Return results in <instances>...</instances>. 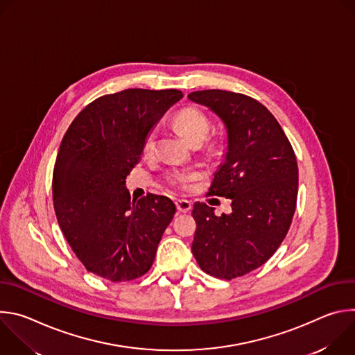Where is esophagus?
<instances>
[{
  "label": "esophagus",
  "mask_w": 355,
  "mask_h": 355,
  "mask_svg": "<svg viewBox=\"0 0 355 355\" xmlns=\"http://www.w3.org/2000/svg\"><path fill=\"white\" fill-rule=\"evenodd\" d=\"M175 207H177V209L180 211V212H189L191 209H192V204L189 200H187V199H177L175 200Z\"/></svg>",
  "instance_id": "1"
}]
</instances>
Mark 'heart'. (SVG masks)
I'll return each instance as SVG.
<instances>
[{
  "instance_id": "b5f03b06",
  "label": "heart",
  "mask_w": 355,
  "mask_h": 355,
  "mask_svg": "<svg viewBox=\"0 0 355 355\" xmlns=\"http://www.w3.org/2000/svg\"><path fill=\"white\" fill-rule=\"evenodd\" d=\"M174 123L177 129L189 140V141H202L204 140L209 130H211V121L209 118L198 108L188 107L177 112L174 118ZM156 143V129H151L146 133L143 143H141V153L144 156L151 155ZM200 177V173L192 168H174L167 173V182L173 187L178 188H188L189 184Z\"/></svg>"
}]
</instances>
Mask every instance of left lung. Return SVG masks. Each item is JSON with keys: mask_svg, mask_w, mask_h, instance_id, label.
Wrapping results in <instances>:
<instances>
[{"mask_svg": "<svg viewBox=\"0 0 355 355\" xmlns=\"http://www.w3.org/2000/svg\"><path fill=\"white\" fill-rule=\"evenodd\" d=\"M214 111L227 129L226 160L209 195L232 199V214L193 205L192 254L207 274L233 279L261 267L284 241L296 208L297 164L274 115L244 94L204 89L188 94Z\"/></svg>", "mask_w": 355, "mask_h": 355, "instance_id": "obj_1", "label": "left lung"}]
</instances>
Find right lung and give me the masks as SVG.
<instances>
[{
  "label": "right lung",
  "instance_id": "1",
  "mask_svg": "<svg viewBox=\"0 0 355 355\" xmlns=\"http://www.w3.org/2000/svg\"><path fill=\"white\" fill-rule=\"evenodd\" d=\"M182 98L180 89L129 88L99 96L69 126L53 170L59 226L87 271L112 282L144 275L175 214L167 196L130 199L126 177L141 143Z\"/></svg>",
  "mask_w": 355,
  "mask_h": 355
}]
</instances>
